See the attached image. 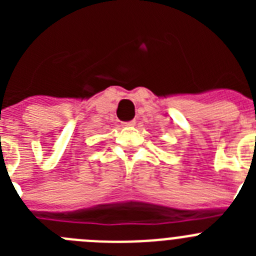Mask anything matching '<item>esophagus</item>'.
<instances>
[{
  "instance_id": "34e87169",
  "label": "esophagus",
  "mask_w": 256,
  "mask_h": 256,
  "mask_svg": "<svg viewBox=\"0 0 256 256\" xmlns=\"http://www.w3.org/2000/svg\"><path fill=\"white\" fill-rule=\"evenodd\" d=\"M136 124L134 120H130V122H124L123 126H133Z\"/></svg>"
}]
</instances>
